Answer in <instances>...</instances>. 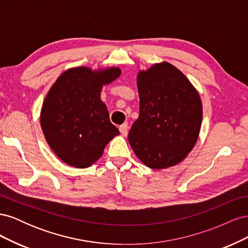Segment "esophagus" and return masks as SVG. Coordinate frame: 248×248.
<instances>
[{
	"label": "esophagus",
	"mask_w": 248,
	"mask_h": 248,
	"mask_svg": "<svg viewBox=\"0 0 248 248\" xmlns=\"http://www.w3.org/2000/svg\"><path fill=\"white\" fill-rule=\"evenodd\" d=\"M128 128H129L128 123H124V124H122L121 126L119 127V130H120V132L122 133V136L126 137L127 134H128Z\"/></svg>",
	"instance_id": "34e87169"
}]
</instances>
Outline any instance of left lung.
Wrapping results in <instances>:
<instances>
[{"instance_id": "obj_1", "label": "left lung", "mask_w": 248, "mask_h": 248, "mask_svg": "<svg viewBox=\"0 0 248 248\" xmlns=\"http://www.w3.org/2000/svg\"><path fill=\"white\" fill-rule=\"evenodd\" d=\"M138 90L140 116L128 133L133 152L154 170L176 166L199 138L202 107L198 91L168 62L140 71Z\"/></svg>"}]
</instances>
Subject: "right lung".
Here are the masks:
<instances>
[{
	"label": "right lung",
	"instance_id": "right-lung-1",
	"mask_svg": "<svg viewBox=\"0 0 248 248\" xmlns=\"http://www.w3.org/2000/svg\"><path fill=\"white\" fill-rule=\"evenodd\" d=\"M120 74L117 67L98 71L78 67L62 73L50 88L41 108V128L52 151L65 163L90 167L120 133L100 99L102 87Z\"/></svg>",
	"mask_w": 248,
	"mask_h": 248
}]
</instances>
